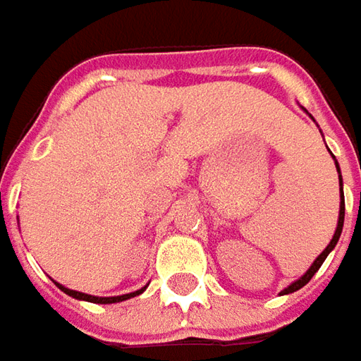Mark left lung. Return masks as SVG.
I'll return each mask as SVG.
<instances>
[{
	"mask_svg": "<svg viewBox=\"0 0 361 361\" xmlns=\"http://www.w3.org/2000/svg\"><path fill=\"white\" fill-rule=\"evenodd\" d=\"M334 157V154H331ZM334 160H336V157H334ZM336 169H338V176H340V187H341V202H340V216H338V227H336V233H334V237H331V241H329V245H327L326 249L317 255V259L312 263V267L305 271L299 279H295L291 285H287L283 291L279 293V295H289V293H293V291H298V289H301L303 285L310 283V279H312L313 275L317 273V269L324 265V261H326V257L334 251V247L338 245V241H340V235H341V229H343V216H345V201H343V183H341V171H340V164H338V160H336Z\"/></svg>",
	"mask_w": 361,
	"mask_h": 361,
	"instance_id": "obj_1",
	"label": "left lung"
}]
</instances>
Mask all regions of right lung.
Returning a JSON list of instances; mask_svg holds the SVG:
<instances>
[{"label":"right lung","mask_w":361,"mask_h":361,"mask_svg":"<svg viewBox=\"0 0 361 361\" xmlns=\"http://www.w3.org/2000/svg\"><path fill=\"white\" fill-rule=\"evenodd\" d=\"M54 283L58 285L60 289H62L66 295H70V298L74 299H82V301H90V303H120V301H126V299L136 298V295H140L142 291L146 289V285L142 289H138V291H132V293H124V295H114V298H96V295H88V293H80V291H74V289H68V287H63L62 283H58V281H54Z\"/></svg>","instance_id":"right-lung-1"}]
</instances>
